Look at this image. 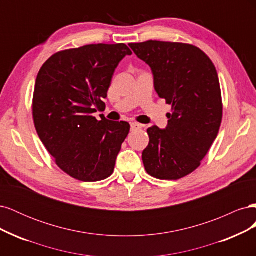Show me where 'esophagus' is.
<instances>
[{"instance_id": "obj_1", "label": "esophagus", "mask_w": 256, "mask_h": 256, "mask_svg": "<svg viewBox=\"0 0 256 256\" xmlns=\"http://www.w3.org/2000/svg\"><path fill=\"white\" fill-rule=\"evenodd\" d=\"M130 126H131V130H138V129H141L143 127L141 124H138V122H131Z\"/></svg>"}]
</instances>
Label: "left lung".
Masks as SVG:
<instances>
[{
  "label": "left lung",
  "instance_id": "8db88e82",
  "mask_svg": "<svg viewBox=\"0 0 256 256\" xmlns=\"http://www.w3.org/2000/svg\"><path fill=\"white\" fill-rule=\"evenodd\" d=\"M129 47L152 68L154 90L172 106L166 129H147L145 170L158 180H177L196 171L218 136L223 111L218 74L196 46L148 40Z\"/></svg>",
  "mask_w": 256,
  "mask_h": 256
}]
</instances>
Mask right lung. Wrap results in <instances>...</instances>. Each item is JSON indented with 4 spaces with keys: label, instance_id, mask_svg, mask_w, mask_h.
Instances as JSON below:
<instances>
[{
    "label": "right lung",
    "instance_id": "add662e5",
    "mask_svg": "<svg viewBox=\"0 0 256 256\" xmlns=\"http://www.w3.org/2000/svg\"><path fill=\"white\" fill-rule=\"evenodd\" d=\"M132 52L125 44H88L60 51L37 74L33 118L37 134L58 166L81 182L112 175L127 138V122L97 120L113 74Z\"/></svg>",
    "mask_w": 256,
    "mask_h": 256
}]
</instances>
